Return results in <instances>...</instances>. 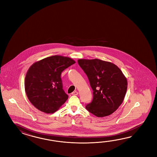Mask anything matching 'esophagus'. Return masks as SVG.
<instances>
[{
	"label": "esophagus",
	"mask_w": 157,
	"mask_h": 157,
	"mask_svg": "<svg viewBox=\"0 0 157 157\" xmlns=\"http://www.w3.org/2000/svg\"><path fill=\"white\" fill-rule=\"evenodd\" d=\"M78 93L77 91H74V92L72 93V94L74 95H78Z\"/></svg>",
	"instance_id": "obj_1"
}]
</instances>
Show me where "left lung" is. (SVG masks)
Listing matches in <instances>:
<instances>
[{"instance_id": "left-lung-1", "label": "left lung", "mask_w": 157, "mask_h": 157, "mask_svg": "<svg viewBox=\"0 0 157 157\" xmlns=\"http://www.w3.org/2000/svg\"><path fill=\"white\" fill-rule=\"evenodd\" d=\"M93 90L86 109L98 117L113 113L122 103L127 89L126 77L116 64L99 59H78Z\"/></svg>"}]
</instances>
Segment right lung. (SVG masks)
Returning <instances> with one entry per match:
<instances>
[{
    "instance_id": "add662e5",
    "label": "right lung",
    "mask_w": 157,
    "mask_h": 157,
    "mask_svg": "<svg viewBox=\"0 0 157 157\" xmlns=\"http://www.w3.org/2000/svg\"><path fill=\"white\" fill-rule=\"evenodd\" d=\"M76 62L69 57L53 56L33 64L25 78V89L31 103L45 113L58 110L68 99L62 89V72Z\"/></svg>"
}]
</instances>
